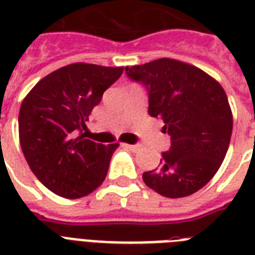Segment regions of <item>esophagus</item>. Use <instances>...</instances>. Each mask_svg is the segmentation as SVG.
I'll list each match as a JSON object with an SVG mask.
<instances>
[{"label": "esophagus", "instance_id": "esophagus-1", "mask_svg": "<svg viewBox=\"0 0 255 255\" xmlns=\"http://www.w3.org/2000/svg\"><path fill=\"white\" fill-rule=\"evenodd\" d=\"M123 145L126 148H128V149L133 151V152L139 151V149H140V145H137V144H123Z\"/></svg>", "mask_w": 255, "mask_h": 255}]
</instances>
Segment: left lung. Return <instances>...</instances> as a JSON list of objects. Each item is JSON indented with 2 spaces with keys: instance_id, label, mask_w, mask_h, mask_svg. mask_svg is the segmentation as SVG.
Segmentation results:
<instances>
[{
  "instance_id": "obj_1",
  "label": "left lung",
  "mask_w": 255,
  "mask_h": 255,
  "mask_svg": "<svg viewBox=\"0 0 255 255\" xmlns=\"http://www.w3.org/2000/svg\"><path fill=\"white\" fill-rule=\"evenodd\" d=\"M148 91V112L163 119L170 136L160 167L143 173L145 185L164 197L196 193L212 180L229 148L233 115L224 88L185 62L161 58L126 67Z\"/></svg>"
}]
</instances>
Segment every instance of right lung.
Here are the masks:
<instances>
[{
    "instance_id": "add662e5",
    "label": "right lung",
    "mask_w": 255,
    "mask_h": 255,
    "mask_svg": "<svg viewBox=\"0 0 255 255\" xmlns=\"http://www.w3.org/2000/svg\"><path fill=\"white\" fill-rule=\"evenodd\" d=\"M122 74L123 67L73 63L46 75L22 102V152L35 177L53 193L81 198L104 181L119 144L95 143L78 132Z\"/></svg>"
}]
</instances>
